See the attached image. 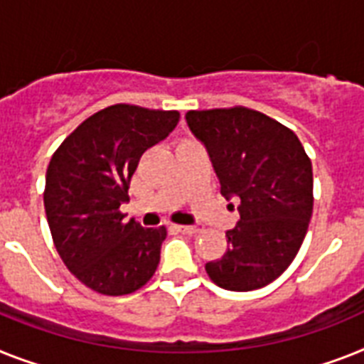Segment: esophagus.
<instances>
[{
  "instance_id": "34e87169",
  "label": "esophagus",
  "mask_w": 364,
  "mask_h": 364,
  "mask_svg": "<svg viewBox=\"0 0 364 364\" xmlns=\"http://www.w3.org/2000/svg\"><path fill=\"white\" fill-rule=\"evenodd\" d=\"M180 232H184V234H197L200 230V225L193 223V225H180L178 227Z\"/></svg>"
}]
</instances>
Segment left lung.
I'll use <instances>...</instances> for the list:
<instances>
[{
	"instance_id": "1",
	"label": "left lung",
	"mask_w": 364,
	"mask_h": 364,
	"mask_svg": "<svg viewBox=\"0 0 364 364\" xmlns=\"http://www.w3.org/2000/svg\"><path fill=\"white\" fill-rule=\"evenodd\" d=\"M186 122L208 150L225 199L240 203L227 253L206 262V273L232 292L266 287L290 266L307 234L311 160L292 130L247 107L188 111Z\"/></svg>"
}]
</instances>
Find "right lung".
<instances>
[{
    "mask_svg": "<svg viewBox=\"0 0 364 364\" xmlns=\"http://www.w3.org/2000/svg\"><path fill=\"white\" fill-rule=\"evenodd\" d=\"M178 121V111L117 104L81 122L52 156L44 208L53 243L67 268L96 292H135L160 264L165 227H141L121 204L143 152Z\"/></svg>",
    "mask_w": 364,
    "mask_h": 364,
    "instance_id": "1",
    "label": "right lung"
}]
</instances>
